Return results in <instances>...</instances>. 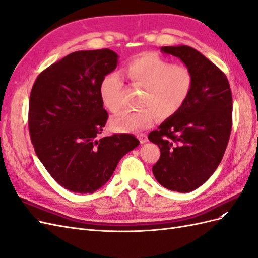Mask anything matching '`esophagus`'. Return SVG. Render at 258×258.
<instances>
[{
    "instance_id": "obj_1",
    "label": "esophagus",
    "mask_w": 258,
    "mask_h": 258,
    "mask_svg": "<svg viewBox=\"0 0 258 258\" xmlns=\"http://www.w3.org/2000/svg\"><path fill=\"white\" fill-rule=\"evenodd\" d=\"M138 138H139V141H140V143H145V142H147V137H146V135H144V134H141V135H139L138 136Z\"/></svg>"
}]
</instances>
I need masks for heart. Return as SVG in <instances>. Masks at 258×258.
I'll list each match as a JSON object with an SVG mask.
<instances>
[{
	"mask_svg": "<svg viewBox=\"0 0 258 258\" xmlns=\"http://www.w3.org/2000/svg\"><path fill=\"white\" fill-rule=\"evenodd\" d=\"M130 84L143 88L141 110L126 112L115 117L112 128L118 132H132L151 127L156 117L167 119L175 115L186 103L194 89V74L183 64H172L156 52H144L130 59L123 67ZM123 83L116 73H108L100 82L102 103L111 113L121 108L119 95Z\"/></svg>",
	"mask_w": 258,
	"mask_h": 258,
	"instance_id": "obj_1",
	"label": "heart"
}]
</instances>
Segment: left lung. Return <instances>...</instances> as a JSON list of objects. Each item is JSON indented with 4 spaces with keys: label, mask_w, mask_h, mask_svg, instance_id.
I'll list each match as a JSON object with an SVG mask.
<instances>
[{
    "label": "left lung",
    "mask_w": 258,
    "mask_h": 258,
    "mask_svg": "<svg viewBox=\"0 0 258 258\" xmlns=\"http://www.w3.org/2000/svg\"><path fill=\"white\" fill-rule=\"evenodd\" d=\"M194 74V89L184 106L148 135L160 148L153 174L166 188L192 191L214 173L227 147L232 126V96L227 77L189 46H165Z\"/></svg>",
    "instance_id": "obj_1"
}]
</instances>
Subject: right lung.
<instances>
[{
	"label": "right lung",
	"mask_w": 258,
	"mask_h": 258,
	"mask_svg": "<svg viewBox=\"0 0 258 258\" xmlns=\"http://www.w3.org/2000/svg\"><path fill=\"white\" fill-rule=\"evenodd\" d=\"M117 62L107 48L75 51L45 69L31 90V141L45 169L70 191L95 192L140 144L130 134L100 138L108 114L99 86Z\"/></svg>",
	"instance_id": "add662e5"
}]
</instances>
